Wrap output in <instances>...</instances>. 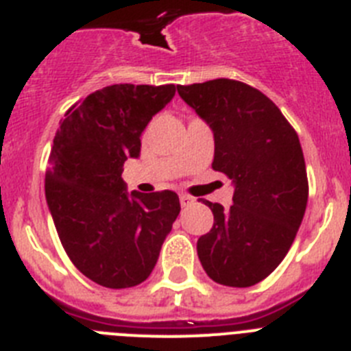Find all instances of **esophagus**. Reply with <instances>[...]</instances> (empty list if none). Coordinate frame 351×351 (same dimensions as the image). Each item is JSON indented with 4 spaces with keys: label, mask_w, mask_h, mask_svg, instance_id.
Segmentation results:
<instances>
[{
    "label": "esophagus",
    "mask_w": 351,
    "mask_h": 351,
    "mask_svg": "<svg viewBox=\"0 0 351 351\" xmlns=\"http://www.w3.org/2000/svg\"><path fill=\"white\" fill-rule=\"evenodd\" d=\"M179 200H181V206L182 207H190L191 204L195 202L193 197H190V195H184V193H182L181 197H179Z\"/></svg>",
    "instance_id": "1"
}]
</instances>
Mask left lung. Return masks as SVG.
Instances as JSON below:
<instances>
[{
	"instance_id": "obj_1",
	"label": "left lung",
	"mask_w": 351,
	"mask_h": 351,
	"mask_svg": "<svg viewBox=\"0 0 351 351\" xmlns=\"http://www.w3.org/2000/svg\"><path fill=\"white\" fill-rule=\"evenodd\" d=\"M214 135L213 169L232 179V206L206 202L214 225L197 241L210 280L246 288L287 256L308 206L299 137L267 96L247 84L216 79L178 86Z\"/></svg>"
}]
</instances>
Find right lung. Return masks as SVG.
Returning <instances> with one entry per match:
<instances>
[{"label":"right lung","instance_id":"right-lung-1","mask_svg":"<svg viewBox=\"0 0 351 351\" xmlns=\"http://www.w3.org/2000/svg\"><path fill=\"white\" fill-rule=\"evenodd\" d=\"M176 95V86L114 84L75 104L61 121L45 172V198L66 255L105 288L149 278L181 204L173 191H126L128 158Z\"/></svg>","mask_w":351,"mask_h":351}]
</instances>
